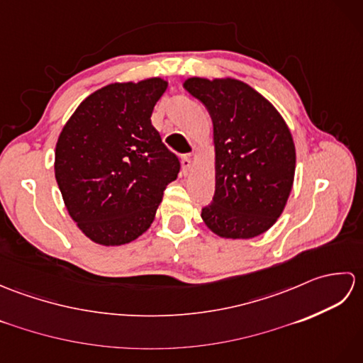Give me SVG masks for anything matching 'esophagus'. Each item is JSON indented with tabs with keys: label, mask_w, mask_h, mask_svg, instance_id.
Here are the masks:
<instances>
[{
	"label": "esophagus",
	"mask_w": 363,
	"mask_h": 363,
	"mask_svg": "<svg viewBox=\"0 0 363 363\" xmlns=\"http://www.w3.org/2000/svg\"><path fill=\"white\" fill-rule=\"evenodd\" d=\"M181 162H182V169H184V173H189L190 172V168H191V157H190V154H184V156L181 157Z\"/></svg>",
	"instance_id": "esophagus-1"
}]
</instances>
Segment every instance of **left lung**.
<instances>
[{"mask_svg":"<svg viewBox=\"0 0 363 363\" xmlns=\"http://www.w3.org/2000/svg\"><path fill=\"white\" fill-rule=\"evenodd\" d=\"M213 123L215 194L201 217L226 238H252L272 228L295 177V145L272 103L237 79L184 82Z\"/></svg>","mask_w":363,"mask_h":363,"instance_id":"obj_1","label":"left lung"}]
</instances>
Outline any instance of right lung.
<instances>
[{
  "instance_id": "1",
  "label": "right lung",
  "mask_w": 363,
  "mask_h": 363,
  "mask_svg": "<svg viewBox=\"0 0 363 363\" xmlns=\"http://www.w3.org/2000/svg\"><path fill=\"white\" fill-rule=\"evenodd\" d=\"M167 82L111 84L87 96L56 145L54 173L70 217L90 240L115 246L151 226L181 162L151 113Z\"/></svg>"
}]
</instances>
